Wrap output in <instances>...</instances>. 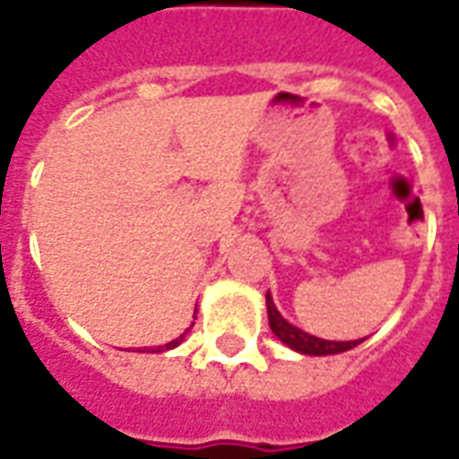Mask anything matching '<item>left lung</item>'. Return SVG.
Segmentation results:
<instances>
[{
	"mask_svg": "<svg viewBox=\"0 0 459 459\" xmlns=\"http://www.w3.org/2000/svg\"><path fill=\"white\" fill-rule=\"evenodd\" d=\"M264 301H267V318H270V328L273 333L280 338L284 345H290L291 351L304 352V355H335V352H345L359 345L362 341H324V338H316V335L304 333L301 328L291 325L290 321H284L281 314L274 307L270 291L264 294Z\"/></svg>",
	"mask_w": 459,
	"mask_h": 459,
	"instance_id": "8db88e82",
	"label": "left lung"
}]
</instances>
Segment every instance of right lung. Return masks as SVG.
<instances>
[{"mask_svg":"<svg viewBox=\"0 0 459 459\" xmlns=\"http://www.w3.org/2000/svg\"><path fill=\"white\" fill-rule=\"evenodd\" d=\"M185 335H186V331L182 335H179V338H175V341H169V342H165V345H158V348H151V351L148 352H162V351H172V348H178L179 342L185 341ZM145 352V351H143Z\"/></svg>","mask_w":459,"mask_h":459,"instance_id":"add662e5","label":"right lung"}]
</instances>
